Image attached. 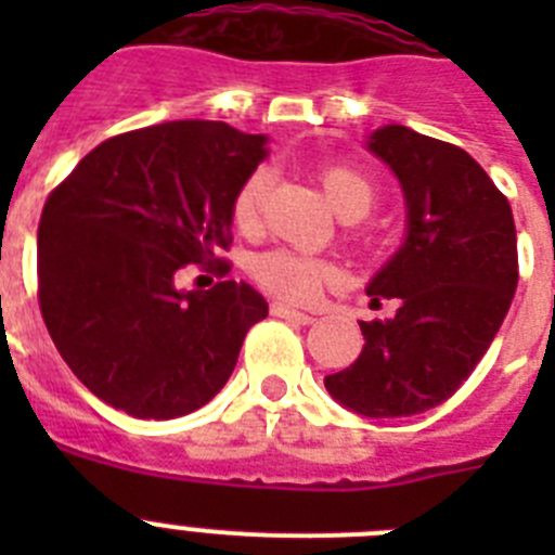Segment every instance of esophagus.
Instances as JSON below:
<instances>
[{"label": "esophagus", "mask_w": 555, "mask_h": 555, "mask_svg": "<svg viewBox=\"0 0 555 555\" xmlns=\"http://www.w3.org/2000/svg\"><path fill=\"white\" fill-rule=\"evenodd\" d=\"M272 313L274 317H281V320L294 322V325H311L313 322L311 313H302L292 306H283V302H272Z\"/></svg>", "instance_id": "esophagus-1"}]
</instances>
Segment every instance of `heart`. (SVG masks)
<instances>
[{
	"label": "heart",
	"mask_w": 555,
	"mask_h": 555,
	"mask_svg": "<svg viewBox=\"0 0 555 555\" xmlns=\"http://www.w3.org/2000/svg\"><path fill=\"white\" fill-rule=\"evenodd\" d=\"M320 183L325 189L333 208L347 219L364 217L375 203V189L361 171L341 164L320 166ZM272 185V171L258 166L242 180L230 203V217L242 233H255L261 228L263 199ZM255 281L267 292L288 302H308L322 292L327 281H333L336 269L322 258L294 253V249H269L253 261Z\"/></svg>",
	"instance_id": "b5f03b06"
}]
</instances>
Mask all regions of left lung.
I'll list each match as a JSON object with an SVG mask.
<instances>
[{
    "instance_id": "obj_1",
    "label": "left lung",
    "mask_w": 555,
    "mask_h": 555,
    "mask_svg": "<svg viewBox=\"0 0 555 555\" xmlns=\"http://www.w3.org/2000/svg\"><path fill=\"white\" fill-rule=\"evenodd\" d=\"M366 146L391 166L409 210L403 247L366 288L372 306L397 300V313L361 322L364 350L325 389L356 414H423L455 395L506 320L517 230L506 194L461 146L403 125Z\"/></svg>"
}]
</instances>
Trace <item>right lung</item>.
Instances as JSON below:
<instances>
[{
  "label": "right lung",
  "instance_id": "1",
  "mask_svg": "<svg viewBox=\"0 0 555 555\" xmlns=\"http://www.w3.org/2000/svg\"><path fill=\"white\" fill-rule=\"evenodd\" d=\"M263 135L166 121L102 141L43 205L38 306L68 370L113 409L175 420L228 384L267 300L247 283L175 286L189 263L228 272L230 203Z\"/></svg>",
  "mask_w": 555,
  "mask_h": 555
}]
</instances>
